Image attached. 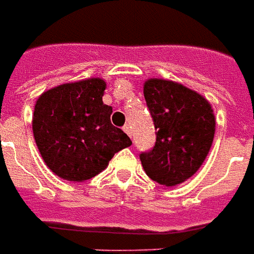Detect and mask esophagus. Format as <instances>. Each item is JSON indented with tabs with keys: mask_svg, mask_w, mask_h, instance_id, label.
Returning <instances> with one entry per match:
<instances>
[{
	"mask_svg": "<svg viewBox=\"0 0 254 254\" xmlns=\"http://www.w3.org/2000/svg\"><path fill=\"white\" fill-rule=\"evenodd\" d=\"M123 131H124V132H126V134H127V135H128L131 138V128H130V126H127V124H126V126H124V127H123Z\"/></svg>",
	"mask_w": 254,
	"mask_h": 254,
	"instance_id": "1",
	"label": "esophagus"
}]
</instances>
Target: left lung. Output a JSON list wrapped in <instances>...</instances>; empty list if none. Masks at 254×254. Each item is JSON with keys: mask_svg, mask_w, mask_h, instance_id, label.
<instances>
[{"mask_svg": "<svg viewBox=\"0 0 254 254\" xmlns=\"http://www.w3.org/2000/svg\"><path fill=\"white\" fill-rule=\"evenodd\" d=\"M143 95L157 128L150 152L139 156L152 181L167 188L188 181L199 170L213 142L216 119L209 101L181 83L150 78Z\"/></svg>", "mask_w": 254, "mask_h": 254, "instance_id": "obj_1", "label": "left lung"}]
</instances>
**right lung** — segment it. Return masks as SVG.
<instances>
[{
  "instance_id": "right-lung-1",
  "label": "right lung",
  "mask_w": 254,
  "mask_h": 254,
  "mask_svg": "<svg viewBox=\"0 0 254 254\" xmlns=\"http://www.w3.org/2000/svg\"><path fill=\"white\" fill-rule=\"evenodd\" d=\"M105 80L90 78L56 86L38 97L32 132L45 164L55 175L84 182L105 170L115 153L132 143L111 123L102 102Z\"/></svg>"
}]
</instances>
